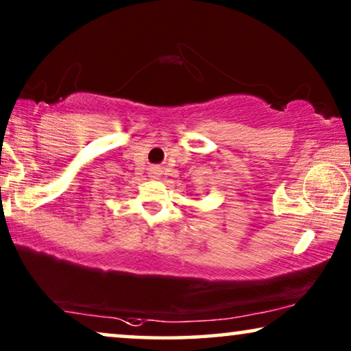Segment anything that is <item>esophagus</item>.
Masks as SVG:
<instances>
[{
    "label": "esophagus",
    "mask_w": 351,
    "mask_h": 351,
    "mask_svg": "<svg viewBox=\"0 0 351 351\" xmlns=\"http://www.w3.org/2000/svg\"><path fill=\"white\" fill-rule=\"evenodd\" d=\"M153 174H155V176H158V174H161L160 167H155V169H153Z\"/></svg>",
    "instance_id": "1"
}]
</instances>
